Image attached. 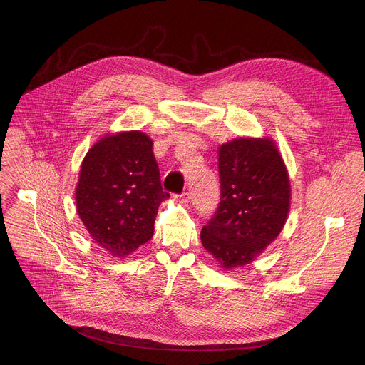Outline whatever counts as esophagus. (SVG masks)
Here are the masks:
<instances>
[{"mask_svg": "<svg viewBox=\"0 0 365 365\" xmlns=\"http://www.w3.org/2000/svg\"><path fill=\"white\" fill-rule=\"evenodd\" d=\"M189 200H190V193L185 192V193L180 195V202H182V203H187Z\"/></svg>", "mask_w": 365, "mask_h": 365, "instance_id": "esophagus-1", "label": "esophagus"}]
</instances>
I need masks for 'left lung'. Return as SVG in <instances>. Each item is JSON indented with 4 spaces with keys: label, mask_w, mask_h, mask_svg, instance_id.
I'll return each mask as SVG.
<instances>
[{
    "label": "left lung",
    "mask_w": 365,
    "mask_h": 365,
    "mask_svg": "<svg viewBox=\"0 0 365 365\" xmlns=\"http://www.w3.org/2000/svg\"><path fill=\"white\" fill-rule=\"evenodd\" d=\"M221 202L200 231L203 248L231 272L264 252L290 211L292 187L283 155L272 137H238L218 148Z\"/></svg>",
    "instance_id": "left-lung-1"
}]
</instances>
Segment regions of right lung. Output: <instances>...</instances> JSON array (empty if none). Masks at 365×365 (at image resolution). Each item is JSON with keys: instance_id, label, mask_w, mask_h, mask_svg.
Returning a JSON list of instances; mask_svg holds the SVG:
<instances>
[{"instance_id": "add662e5", "label": "right lung", "mask_w": 365, "mask_h": 365, "mask_svg": "<svg viewBox=\"0 0 365 365\" xmlns=\"http://www.w3.org/2000/svg\"><path fill=\"white\" fill-rule=\"evenodd\" d=\"M168 197L153 140L140 130L107 133L82 160L76 211L92 242L114 258L128 257L153 237Z\"/></svg>"}]
</instances>
